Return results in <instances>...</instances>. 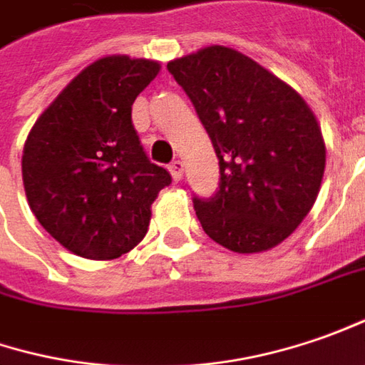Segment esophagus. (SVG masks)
Returning a JSON list of instances; mask_svg holds the SVG:
<instances>
[{
    "label": "esophagus",
    "mask_w": 365,
    "mask_h": 365,
    "mask_svg": "<svg viewBox=\"0 0 365 365\" xmlns=\"http://www.w3.org/2000/svg\"><path fill=\"white\" fill-rule=\"evenodd\" d=\"M170 173H171V178H173V182H182V178H183V163H182V161H180V159L171 161Z\"/></svg>",
    "instance_id": "obj_1"
}]
</instances>
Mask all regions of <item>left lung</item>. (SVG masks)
I'll list each match as a JSON object with an SVG mask.
<instances>
[{
	"label": "left lung",
	"mask_w": 365,
	"mask_h": 365,
	"mask_svg": "<svg viewBox=\"0 0 365 365\" xmlns=\"http://www.w3.org/2000/svg\"><path fill=\"white\" fill-rule=\"evenodd\" d=\"M212 139L220 190L194 197L204 232L224 248L264 252L295 232L321 190L325 141L293 86L252 58L206 46L168 62Z\"/></svg>",
	"instance_id": "left-lung-1"
}]
</instances>
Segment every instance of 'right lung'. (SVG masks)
<instances>
[{"label": "right lung", "instance_id": "obj_1", "mask_svg": "<svg viewBox=\"0 0 365 365\" xmlns=\"http://www.w3.org/2000/svg\"><path fill=\"white\" fill-rule=\"evenodd\" d=\"M158 60L113 54L62 88L28 133L21 178L28 204L66 250L113 260L147 234L151 204L171 175L151 163L131 123Z\"/></svg>", "mask_w": 365, "mask_h": 365}]
</instances>
